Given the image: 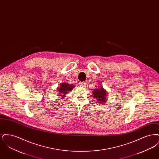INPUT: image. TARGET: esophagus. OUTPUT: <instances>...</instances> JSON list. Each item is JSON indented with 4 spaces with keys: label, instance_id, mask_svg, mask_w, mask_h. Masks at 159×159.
Here are the masks:
<instances>
[{
    "label": "esophagus",
    "instance_id": "1",
    "mask_svg": "<svg viewBox=\"0 0 159 159\" xmlns=\"http://www.w3.org/2000/svg\"><path fill=\"white\" fill-rule=\"evenodd\" d=\"M79 84H80V86H86V82H80V83H79Z\"/></svg>",
    "mask_w": 159,
    "mask_h": 159
}]
</instances>
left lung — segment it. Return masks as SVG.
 Wrapping results in <instances>:
<instances>
[{"label":"left lung","instance_id":"left-lung-1","mask_svg":"<svg viewBox=\"0 0 159 159\" xmlns=\"http://www.w3.org/2000/svg\"><path fill=\"white\" fill-rule=\"evenodd\" d=\"M92 93L93 94V97L95 99L97 100L99 103H101L102 104L106 102L107 99V98L108 97H107V91L101 86L92 92Z\"/></svg>","mask_w":159,"mask_h":159}]
</instances>
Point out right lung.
I'll list each match as a JSON object with an SVG mask.
<instances>
[{
  "instance_id": "obj_1",
  "label": "right lung",
  "mask_w": 159,
  "mask_h": 159,
  "mask_svg": "<svg viewBox=\"0 0 159 159\" xmlns=\"http://www.w3.org/2000/svg\"><path fill=\"white\" fill-rule=\"evenodd\" d=\"M75 87L73 84H69L67 83H62L60 84V87L57 89V91L60 93L59 96L61 97H65L66 95L68 93V91H71Z\"/></svg>"
}]
</instances>
